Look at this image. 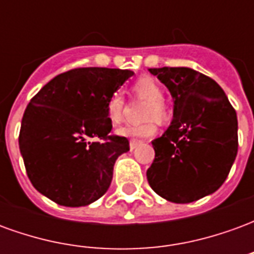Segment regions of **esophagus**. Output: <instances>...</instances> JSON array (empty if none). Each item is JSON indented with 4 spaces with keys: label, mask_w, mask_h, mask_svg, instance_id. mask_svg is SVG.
<instances>
[{
    "label": "esophagus",
    "mask_w": 254,
    "mask_h": 254,
    "mask_svg": "<svg viewBox=\"0 0 254 254\" xmlns=\"http://www.w3.org/2000/svg\"><path fill=\"white\" fill-rule=\"evenodd\" d=\"M138 145H141V141H136V140H132V141H130V144H129V147H130V151H133V149L137 148Z\"/></svg>",
    "instance_id": "esophagus-1"
}]
</instances>
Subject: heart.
Returning a JSON list of instances; mask_svg holds the SVG:
<instances>
[{
  "instance_id": "obj_1",
  "label": "heart",
  "mask_w": 254,
  "mask_h": 254,
  "mask_svg": "<svg viewBox=\"0 0 254 254\" xmlns=\"http://www.w3.org/2000/svg\"><path fill=\"white\" fill-rule=\"evenodd\" d=\"M133 89L137 96L144 99L151 100V105L147 110L148 118H158L163 120L166 117L165 103H163V89L155 80L149 77L140 78L134 83ZM125 111V96L121 91H114L107 99V117L113 124H120L124 118ZM156 132V124L155 121H147L143 124H127L121 127L117 133L124 137L132 138V140H140L152 136Z\"/></svg>"
}]
</instances>
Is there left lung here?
<instances>
[{"instance_id": "1", "label": "left lung", "mask_w": 254, "mask_h": 254, "mask_svg": "<svg viewBox=\"0 0 254 254\" xmlns=\"http://www.w3.org/2000/svg\"><path fill=\"white\" fill-rule=\"evenodd\" d=\"M174 99L169 129L152 141L155 159L147 170L160 197L187 204L216 191L238 151L234 107L215 80L190 67H152Z\"/></svg>"}]
</instances>
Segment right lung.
<instances>
[{"label":"right lung","mask_w":254,"mask_h":254,"mask_svg":"<svg viewBox=\"0 0 254 254\" xmlns=\"http://www.w3.org/2000/svg\"><path fill=\"white\" fill-rule=\"evenodd\" d=\"M130 76L127 69L76 67L30 100L19 147L36 190L65 207L88 205L107 191L117 158L129 151L127 137L110 134L107 99Z\"/></svg>","instance_id":"add662e5"}]
</instances>
